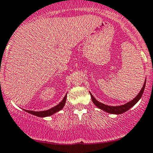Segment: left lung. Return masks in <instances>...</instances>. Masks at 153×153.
<instances>
[{"label":"left lung","instance_id":"8db88e82","mask_svg":"<svg viewBox=\"0 0 153 153\" xmlns=\"http://www.w3.org/2000/svg\"><path fill=\"white\" fill-rule=\"evenodd\" d=\"M145 85H146V81H144V84H143V87L141 88V91L139 92L138 95H137V96L135 97L134 99H132V101H130L129 102L126 103V104H124V105L121 106H108L106 105V104H102V103L99 102V101H97L95 98H94L93 95L90 93L91 98H92V102L95 104V105L97 106L99 109H102V110L105 111V112H108V113L111 114H115V115H119V114L124 113V112H126L127 110H129L131 107H132L140 99H141V96H142L143 91H144Z\"/></svg>","mask_w":153,"mask_h":153}]
</instances>
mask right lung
<instances>
[{
    "label": "right lung",
    "instance_id": "add662e5",
    "mask_svg": "<svg viewBox=\"0 0 153 153\" xmlns=\"http://www.w3.org/2000/svg\"><path fill=\"white\" fill-rule=\"evenodd\" d=\"M66 100H67V95L64 96V99H63L62 101H61V102H60L58 105L54 106V107H52V108H51V109H48V110L41 111V112H35V111L27 110V109H25V111L26 112H29V113L32 114V115H36V116H38V117H42V118H44V117L50 116V115L55 114V112L61 110V109L64 108V104H65V103H66Z\"/></svg>",
    "mask_w": 153,
    "mask_h": 153
}]
</instances>
